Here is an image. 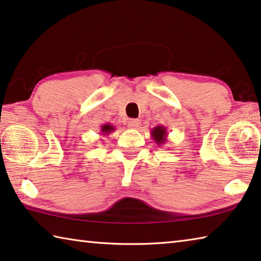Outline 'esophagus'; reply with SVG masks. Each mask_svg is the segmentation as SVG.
Returning <instances> with one entry per match:
<instances>
[{"label":"esophagus","instance_id":"34e87169","mask_svg":"<svg viewBox=\"0 0 261 261\" xmlns=\"http://www.w3.org/2000/svg\"><path fill=\"white\" fill-rule=\"evenodd\" d=\"M139 124V120H136V118H132V120H129V122H127V126H129L130 129H138Z\"/></svg>","mask_w":261,"mask_h":261}]
</instances>
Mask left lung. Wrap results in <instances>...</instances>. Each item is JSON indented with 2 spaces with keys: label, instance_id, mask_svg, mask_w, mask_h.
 Segmentation results:
<instances>
[{
  "label": "left lung",
  "instance_id": "left-lung-1",
  "mask_svg": "<svg viewBox=\"0 0 261 261\" xmlns=\"http://www.w3.org/2000/svg\"><path fill=\"white\" fill-rule=\"evenodd\" d=\"M151 137L153 140L155 141V144L158 146H161L167 141V137H168V132H167V127L163 125H158L155 127H153L151 130Z\"/></svg>",
  "mask_w": 261,
  "mask_h": 261
}]
</instances>
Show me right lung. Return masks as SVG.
I'll return each mask as SVG.
<instances>
[{
    "instance_id": "right-lung-1",
    "label": "right lung",
    "mask_w": 261,
    "mask_h": 261,
    "mask_svg": "<svg viewBox=\"0 0 261 261\" xmlns=\"http://www.w3.org/2000/svg\"><path fill=\"white\" fill-rule=\"evenodd\" d=\"M115 131V126L109 124V123H106V124L101 125V135L102 136H108L110 132Z\"/></svg>"
}]
</instances>
